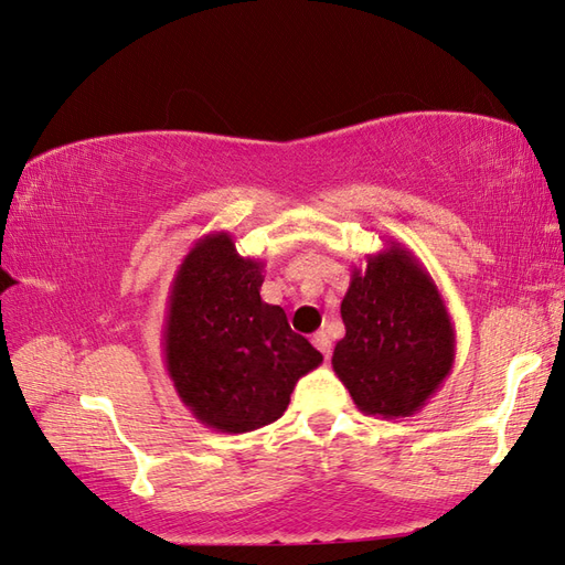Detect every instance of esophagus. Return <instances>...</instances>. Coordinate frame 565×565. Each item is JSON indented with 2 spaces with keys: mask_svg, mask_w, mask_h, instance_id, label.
Segmentation results:
<instances>
[{
  "mask_svg": "<svg viewBox=\"0 0 565 565\" xmlns=\"http://www.w3.org/2000/svg\"><path fill=\"white\" fill-rule=\"evenodd\" d=\"M313 344L322 352V356H330V338H328V332H322V330L316 332L313 334Z\"/></svg>",
  "mask_w": 565,
  "mask_h": 565,
  "instance_id": "34e87169",
  "label": "esophagus"
}]
</instances>
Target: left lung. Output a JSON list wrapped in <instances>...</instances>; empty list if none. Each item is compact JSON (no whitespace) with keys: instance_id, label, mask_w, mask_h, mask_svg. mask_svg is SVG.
Masks as SVG:
<instances>
[{"instance_id":"left-lung-1","label":"left lung","mask_w":565,"mask_h":565,"mask_svg":"<svg viewBox=\"0 0 565 565\" xmlns=\"http://www.w3.org/2000/svg\"><path fill=\"white\" fill-rule=\"evenodd\" d=\"M340 313L332 369L359 411L386 419L423 411L456 359L451 316L423 262L388 239L352 269Z\"/></svg>"}]
</instances>
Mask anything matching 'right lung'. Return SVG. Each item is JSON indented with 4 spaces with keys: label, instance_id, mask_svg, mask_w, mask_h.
Wrapping results in <instances>:
<instances>
[{
    "label": "right lung",
    "instance_id": "obj_1",
    "mask_svg": "<svg viewBox=\"0 0 565 565\" xmlns=\"http://www.w3.org/2000/svg\"><path fill=\"white\" fill-rule=\"evenodd\" d=\"M264 262L243 257L231 233L199 237L167 296V376L201 425L243 435L274 423L296 383L322 354L289 328L284 308L264 303Z\"/></svg>",
    "mask_w": 565,
    "mask_h": 565
}]
</instances>
